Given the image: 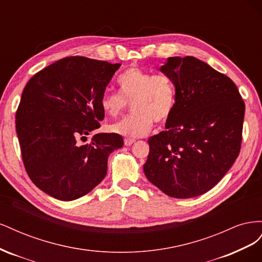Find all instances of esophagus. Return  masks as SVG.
Returning <instances> with one entry per match:
<instances>
[{"mask_svg": "<svg viewBox=\"0 0 262 262\" xmlns=\"http://www.w3.org/2000/svg\"><path fill=\"white\" fill-rule=\"evenodd\" d=\"M134 142H136V140H134V139H124V145L130 146L131 144L134 143Z\"/></svg>", "mask_w": 262, "mask_h": 262, "instance_id": "34e87169", "label": "esophagus"}]
</instances>
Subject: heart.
Returning a JSON list of instances; mask_svg holds the SVG:
<instances>
[{"mask_svg":"<svg viewBox=\"0 0 262 262\" xmlns=\"http://www.w3.org/2000/svg\"><path fill=\"white\" fill-rule=\"evenodd\" d=\"M120 94L106 90L101 94L100 107L105 115L116 118L132 104L133 115L114 123L110 130L125 138L144 137L154 121L165 122L172 114L176 90L171 78L164 73H153L130 68L118 80Z\"/></svg>","mask_w":262,"mask_h":262,"instance_id":"1","label":"heart"}]
</instances>
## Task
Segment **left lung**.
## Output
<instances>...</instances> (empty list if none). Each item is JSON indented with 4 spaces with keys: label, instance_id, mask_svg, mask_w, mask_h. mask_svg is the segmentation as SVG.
Masks as SVG:
<instances>
[{
    "label": "left lung",
    "instance_id": "8db88e82",
    "mask_svg": "<svg viewBox=\"0 0 262 262\" xmlns=\"http://www.w3.org/2000/svg\"><path fill=\"white\" fill-rule=\"evenodd\" d=\"M176 87L165 131L150 137L146 178L172 198L209 191L241 152L245 102L235 83L193 57H171L161 68Z\"/></svg>",
    "mask_w": 262,
    "mask_h": 262
}]
</instances>
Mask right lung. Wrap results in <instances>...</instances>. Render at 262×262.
Instances as JSON below:
<instances>
[{
  "label": "right lung",
  "mask_w": 262,
  "mask_h": 262,
  "mask_svg": "<svg viewBox=\"0 0 262 262\" xmlns=\"http://www.w3.org/2000/svg\"><path fill=\"white\" fill-rule=\"evenodd\" d=\"M120 64L67 57L42 69L23 91L16 112L21 158L30 180L55 199L72 201L99 185L108 157L123 145L117 133H98L101 94Z\"/></svg>",
  "instance_id": "add662e5"
}]
</instances>
